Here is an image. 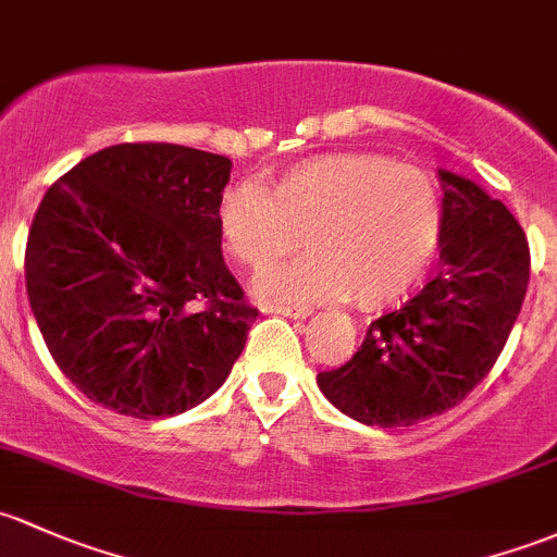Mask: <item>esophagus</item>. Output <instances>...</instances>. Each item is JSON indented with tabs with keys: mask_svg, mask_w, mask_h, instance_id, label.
Returning <instances> with one entry per match:
<instances>
[{
	"mask_svg": "<svg viewBox=\"0 0 557 557\" xmlns=\"http://www.w3.org/2000/svg\"><path fill=\"white\" fill-rule=\"evenodd\" d=\"M267 312L272 314H283V318H294V320H304L309 314L307 307H283V304H274V307H269Z\"/></svg>",
	"mask_w": 557,
	"mask_h": 557,
	"instance_id": "obj_1",
	"label": "esophagus"
}]
</instances>
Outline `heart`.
Masks as SVG:
<instances>
[{"mask_svg":"<svg viewBox=\"0 0 557 557\" xmlns=\"http://www.w3.org/2000/svg\"><path fill=\"white\" fill-rule=\"evenodd\" d=\"M215 232L237 267L261 272L309 248L307 259L267 272L259 294L285 304L349 298L382 309L430 267L443 232L435 181L371 151H333L274 175L263 189L234 184L215 202Z\"/></svg>","mask_w":557,"mask_h":557,"instance_id":"1","label":"heart"}]
</instances>
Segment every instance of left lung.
I'll list each match as a JSON object with an SVG mask.
<instances>
[{
	"mask_svg": "<svg viewBox=\"0 0 557 557\" xmlns=\"http://www.w3.org/2000/svg\"><path fill=\"white\" fill-rule=\"evenodd\" d=\"M441 272L373 320L352 360L318 373L323 395L368 426H411L459 406L505 349L529 288L515 215L470 178L441 171Z\"/></svg>",
	"mask_w": 557,
	"mask_h": 557,
	"instance_id": "left-lung-1",
	"label": "left lung"
}]
</instances>
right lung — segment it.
Returning <instances> with one entry per match:
<instances>
[{
	"label": "right lung",
	"mask_w": 557,
	"mask_h": 557,
	"mask_svg": "<svg viewBox=\"0 0 557 557\" xmlns=\"http://www.w3.org/2000/svg\"><path fill=\"white\" fill-rule=\"evenodd\" d=\"M230 173V157L189 146L116 144L47 189L26 294L55 366L92 403L175 417L230 376L259 318L215 232Z\"/></svg>",
	"instance_id": "add662e5"
}]
</instances>
